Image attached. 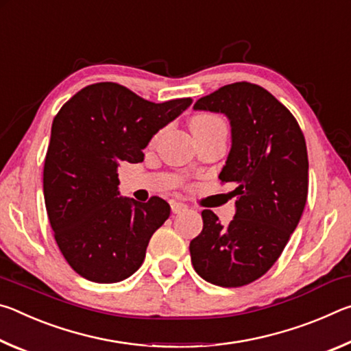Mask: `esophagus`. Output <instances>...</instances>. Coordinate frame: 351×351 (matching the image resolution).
Instances as JSON below:
<instances>
[{"label":"esophagus","mask_w":351,"mask_h":351,"mask_svg":"<svg viewBox=\"0 0 351 351\" xmlns=\"http://www.w3.org/2000/svg\"><path fill=\"white\" fill-rule=\"evenodd\" d=\"M184 210H187V206L182 203H178V201H171V212L173 213H181Z\"/></svg>","instance_id":"34e87169"}]
</instances>
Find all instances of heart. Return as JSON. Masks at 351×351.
<instances>
[{
  "instance_id": "1",
  "label": "heart",
  "mask_w": 351,
  "mask_h": 351,
  "mask_svg": "<svg viewBox=\"0 0 351 351\" xmlns=\"http://www.w3.org/2000/svg\"><path fill=\"white\" fill-rule=\"evenodd\" d=\"M221 121L218 117L210 116V114H198L192 117L190 121V128H209L215 125H221Z\"/></svg>"
}]
</instances>
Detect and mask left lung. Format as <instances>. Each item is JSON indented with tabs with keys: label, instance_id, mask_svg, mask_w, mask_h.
I'll return each instance as SVG.
<instances>
[{
	"label": "left lung",
	"instance_id": "8db88e82",
	"mask_svg": "<svg viewBox=\"0 0 351 351\" xmlns=\"http://www.w3.org/2000/svg\"><path fill=\"white\" fill-rule=\"evenodd\" d=\"M230 125V150L218 178L234 182L235 215L219 223L203 210V230L190 241L195 271L224 288L257 280L280 257L300 221L308 195V153L294 116L254 83L226 85L193 105Z\"/></svg>",
	"mask_w": 351,
	"mask_h": 351
}]
</instances>
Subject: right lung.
I'll return each instance as SVG.
<instances>
[{
	"label": "right lung",
	"mask_w": 351,
	"mask_h": 351,
	"mask_svg": "<svg viewBox=\"0 0 351 351\" xmlns=\"http://www.w3.org/2000/svg\"><path fill=\"white\" fill-rule=\"evenodd\" d=\"M193 100L154 104L117 83H94L69 99L51 128L43 170L47 217L71 268L86 280L116 283L141 268L152 235L170 217L159 197H121V162L144 148Z\"/></svg>",
	"instance_id": "1"
}]
</instances>
